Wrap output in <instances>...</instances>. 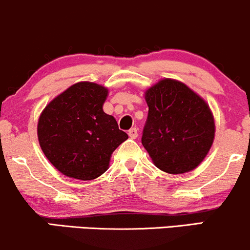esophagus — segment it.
<instances>
[{
  "instance_id": "34e87169",
  "label": "esophagus",
  "mask_w": 250,
  "mask_h": 250,
  "mask_svg": "<svg viewBox=\"0 0 250 250\" xmlns=\"http://www.w3.org/2000/svg\"><path fill=\"white\" fill-rule=\"evenodd\" d=\"M128 136H130V138H132V139H136L138 137V128L132 127L131 130H128Z\"/></svg>"
}]
</instances>
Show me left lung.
Instances as JSON below:
<instances>
[{
    "label": "left lung",
    "instance_id": "left-lung-1",
    "mask_svg": "<svg viewBox=\"0 0 250 250\" xmlns=\"http://www.w3.org/2000/svg\"><path fill=\"white\" fill-rule=\"evenodd\" d=\"M148 114L142 144L154 165L169 174L194 169L213 144V114L189 87L163 79L146 91Z\"/></svg>",
    "mask_w": 250,
    "mask_h": 250
}]
</instances>
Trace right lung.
I'll use <instances>...</instances> for the list:
<instances>
[{
    "instance_id": "1",
    "label": "right lung",
    "mask_w": 250,
    "mask_h": 250,
    "mask_svg": "<svg viewBox=\"0 0 250 250\" xmlns=\"http://www.w3.org/2000/svg\"><path fill=\"white\" fill-rule=\"evenodd\" d=\"M107 89L77 83L56 97L38 120L41 148L64 175L92 180L107 169L112 152L128 136L103 111Z\"/></svg>"
}]
</instances>
